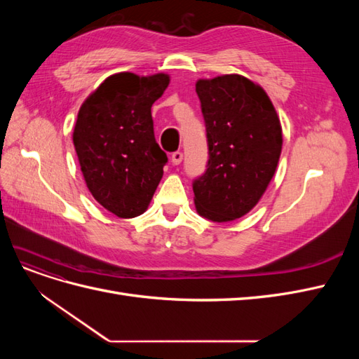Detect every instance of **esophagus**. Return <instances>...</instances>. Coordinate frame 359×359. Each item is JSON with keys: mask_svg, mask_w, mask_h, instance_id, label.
Here are the masks:
<instances>
[{"mask_svg": "<svg viewBox=\"0 0 359 359\" xmlns=\"http://www.w3.org/2000/svg\"><path fill=\"white\" fill-rule=\"evenodd\" d=\"M170 161H172V165L178 166L180 163L182 161V153H181V151H177V153H173L172 157H170Z\"/></svg>", "mask_w": 359, "mask_h": 359, "instance_id": "34e87169", "label": "esophagus"}]
</instances>
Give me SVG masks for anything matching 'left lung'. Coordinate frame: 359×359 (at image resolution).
Segmentation results:
<instances>
[{"instance_id":"8db88e82","label":"left lung","mask_w":359,"mask_h":359,"mask_svg":"<svg viewBox=\"0 0 359 359\" xmlns=\"http://www.w3.org/2000/svg\"><path fill=\"white\" fill-rule=\"evenodd\" d=\"M208 165L194 180L203 219L226 223L252 211L273 180L283 145L280 118L262 86L241 74L199 79Z\"/></svg>"}]
</instances>
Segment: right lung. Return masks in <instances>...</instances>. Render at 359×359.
<instances>
[{
	"label": "right lung",
	"mask_w": 359,
	"mask_h": 359,
	"mask_svg": "<svg viewBox=\"0 0 359 359\" xmlns=\"http://www.w3.org/2000/svg\"><path fill=\"white\" fill-rule=\"evenodd\" d=\"M170 79L166 73L109 76L82 103L73 144L86 187L121 219L144 214L168 156L154 137L151 106Z\"/></svg>",
	"instance_id": "right-lung-1"
}]
</instances>
